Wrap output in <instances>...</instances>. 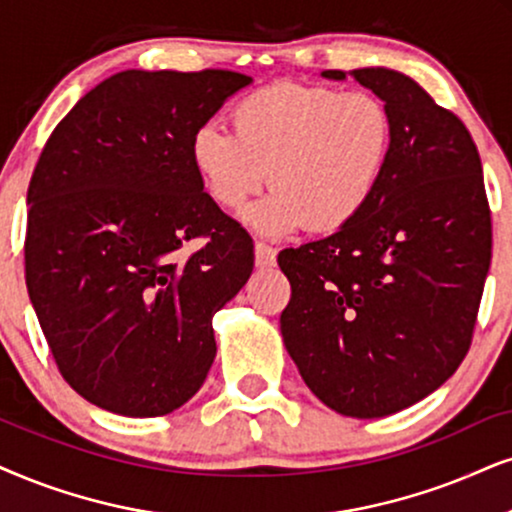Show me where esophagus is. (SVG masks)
Wrapping results in <instances>:
<instances>
[{"label": "esophagus", "mask_w": 512, "mask_h": 512, "mask_svg": "<svg viewBox=\"0 0 512 512\" xmlns=\"http://www.w3.org/2000/svg\"><path fill=\"white\" fill-rule=\"evenodd\" d=\"M276 262V248H271V245L257 241L255 243V264L260 269L264 267H271V264Z\"/></svg>", "instance_id": "obj_1"}]
</instances>
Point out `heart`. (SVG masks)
Listing matches in <instances>:
<instances>
[{
  "instance_id": "b5f03b06",
  "label": "heart",
  "mask_w": 512,
  "mask_h": 512,
  "mask_svg": "<svg viewBox=\"0 0 512 512\" xmlns=\"http://www.w3.org/2000/svg\"><path fill=\"white\" fill-rule=\"evenodd\" d=\"M231 125L234 132L215 122L193 132V167L208 196L231 212L271 181L276 191L245 212L264 236L345 229L378 193L390 163L392 115L368 92L267 84L234 103Z\"/></svg>"
}]
</instances>
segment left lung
I'll return each mask as SVG.
<instances>
[{"label": "left lung", "instance_id": "1", "mask_svg": "<svg viewBox=\"0 0 512 512\" xmlns=\"http://www.w3.org/2000/svg\"><path fill=\"white\" fill-rule=\"evenodd\" d=\"M323 77L345 80L342 70ZM385 101L390 163L366 210L278 252L288 354L316 397L383 418L444 385L468 354L491 262V210L470 132L411 77L349 73Z\"/></svg>", "mask_w": 512, "mask_h": 512}]
</instances>
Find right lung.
Wrapping results in <instances>:
<instances>
[{
	"label": "right lung",
	"instance_id": "add662e5",
	"mask_svg": "<svg viewBox=\"0 0 512 512\" xmlns=\"http://www.w3.org/2000/svg\"><path fill=\"white\" fill-rule=\"evenodd\" d=\"M245 84L234 70H122L42 148L25 283L58 371L101 409L165 416L208 378L212 316L245 286L255 250L203 191L191 137Z\"/></svg>",
	"mask_w": 512,
	"mask_h": 512
}]
</instances>
